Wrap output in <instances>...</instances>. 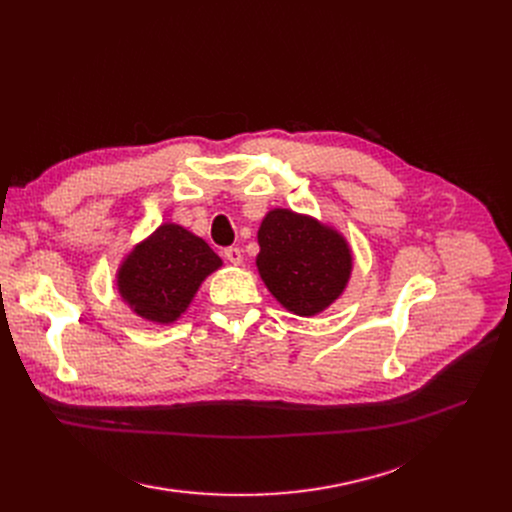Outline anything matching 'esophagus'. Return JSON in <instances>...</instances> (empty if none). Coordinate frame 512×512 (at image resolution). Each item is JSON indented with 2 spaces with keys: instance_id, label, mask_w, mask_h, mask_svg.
<instances>
[{
  "instance_id": "34e87169",
  "label": "esophagus",
  "mask_w": 512,
  "mask_h": 512,
  "mask_svg": "<svg viewBox=\"0 0 512 512\" xmlns=\"http://www.w3.org/2000/svg\"><path fill=\"white\" fill-rule=\"evenodd\" d=\"M224 257H226V261L232 263V265H240V263H242V251H240L238 247L226 249V251H224Z\"/></svg>"
}]
</instances>
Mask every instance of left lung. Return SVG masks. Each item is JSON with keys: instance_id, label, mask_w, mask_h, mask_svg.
<instances>
[{"instance_id": "left-lung-1", "label": "left lung", "mask_w": 512, "mask_h": 512, "mask_svg": "<svg viewBox=\"0 0 512 512\" xmlns=\"http://www.w3.org/2000/svg\"><path fill=\"white\" fill-rule=\"evenodd\" d=\"M257 272L290 313L313 317L342 297L353 274V249L342 232L313 215L274 207L259 232Z\"/></svg>"}]
</instances>
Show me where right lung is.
Returning a JSON list of instances; mask_svg holds the SVG:
<instances>
[{
  "instance_id": "1",
  "label": "right lung",
  "mask_w": 512,
  "mask_h": 512,
  "mask_svg": "<svg viewBox=\"0 0 512 512\" xmlns=\"http://www.w3.org/2000/svg\"><path fill=\"white\" fill-rule=\"evenodd\" d=\"M220 267L222 259L201 236L164 222L124 255L116 288L134 315L155 326H170L193 303L205 278Z\"/></svg>"
}]
</instances>
